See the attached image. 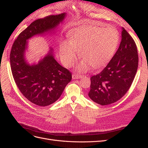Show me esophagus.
<instances>
[{"label":"esophagus","instance_id":"obj_1","mask_svg":"<svg viewBox=\"0 0 148 148\" xmlns=\"http://www.w3.org/2000/svg\"><path fill=\"white\" fill-rule=\"evenodd\" d=\"M83 76L81 75H77V74H73L72 75V78L73 79H79V78H82Z\"/></svg>","mask_w":148,"mask_h":148}]
</instances>
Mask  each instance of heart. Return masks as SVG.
Segmentation results:
<instances>
[{
  "label": "heart",
  "instance_id": "1",
  "mask_svg": "<svg viewBox=\"0 0 148 148\" xmlns=\"http://www.w3.org/2000/svg\"><path fill=\"white\" fill-rule=\"evenodd\" d=\"M70 42L62 41L60 54L63 64L72 65L78 57V52L83 59L78 65L80 71L99 69L108 62L115 52L119 42L118 31L113 26H82L71 31Z\"/></svg>",
  "mask_w": 148,
  "mask_h": 148
}]
</instances>
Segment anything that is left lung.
<instances>
[{"label": "left lung", "instance_id": "obj_1", "mask_svg": "<svg viewBox=\"0 0 148 148\" xmlns=\"http://www.w3.org/2000/svg\"><path fill=\"white\" fill-rule=\"evenodd\" d=\"M138 66L135 42L122 28V41L117 51L101 72L91 78L89 97L102 106L117 102L130 88Z\"/></svg>", "mask_w": 148, "mask_h": 148}]
</instances>
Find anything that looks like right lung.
<instances>
[{"label": "right lung", "mask_w": 148, "mask_h": 148, "mask_svg": "<svg viewBox=\"0 0 148 148\" xmlns=\"http://www.w3.org/2000/svg\"><path fill=\"white\" fill-rule=\"evenodd\" d=\"M66 15H49L34 21L18 35L12 47L10 62L15 82L26 99L39 106L51 105L59 99L71 80V73L55 60L52 48L38 64H28L25 58L27 41L55 29Z\"/></svg>", "instance_id": "obj_1"}]
</instances>
